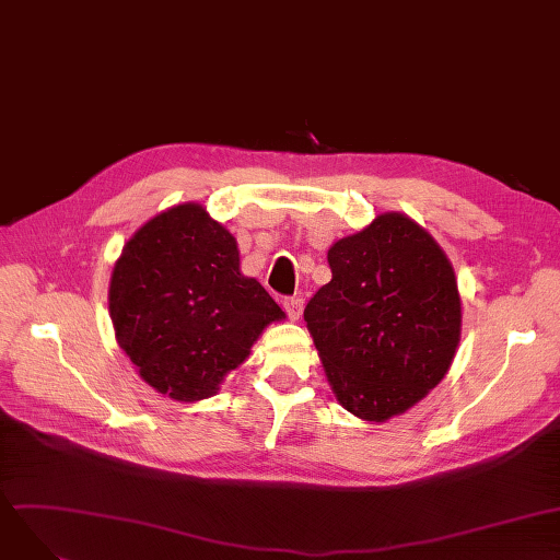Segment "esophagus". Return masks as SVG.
I'll list each match as a JSON object with an SVG mask.
<instances>
[{
  "instance_id": "1",
  "label": "esophagus",
  "mask_w": 560,
  "mask_h": 560,
  "mask_svg": "<svg viewBox=\"0 0 560 560\" xmlns=\"http://www.w3.org/2000/svg\"><path fill=\"white\" fill-rule=\"evenodd\" d=\"M282 307H284V312H287V316L291 318V322H299L301 314H303V299H301V296L284 299V301H282Z\"/></svg>"
}]
</instances>
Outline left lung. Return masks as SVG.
<instances>
[{
    "mask_svg": "<svg viewBox=\"0 0 560 560\" xmlns=\"http://www.w3.org/2000/svg\"><path fill=\"white\" fill-rule=\"evenodd\" d=\"M332 280L305 307V324L343 410L364 421L404 415L454 362L463 303L440 244L385 211L328 250Z\"/></svg>",
    "mask_w": 560,
    "mask_h": 560,
    "instance_id": "left-lung-1",
    "label": "left lung"
}]
</instances>
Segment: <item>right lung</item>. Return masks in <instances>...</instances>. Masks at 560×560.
Masks as SVG:
<instances>
[{
  "mask_svg": "<svg viewBox=\"0 0 560 560\" xmlns=\"http://www.w3.org/2000/svg\"><path fill=\"white\" fill-rule=\"evenodd\" d=\"M116 341L159 394L194 404L214 396L264 328L284 312L242 273L236 238L198 202L159 211L114 264Z\"/></svg>",
  "mask_w": 560,
  "mask_h": 560,
  "instance_id": "add662e5",
  "label": "right lung"
}]
</instances>
